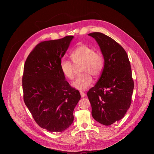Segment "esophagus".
Returning a JSON list of instances; mask_svg holds the SVG:
<instances>
[{"label": "esophagus", "mask_w": 154, "mask_h": 154, "mask_svg": "<svg viewBox=\"0 0 154 154\" xmlns=\"http://www.w3.org/2000/svg\"><path fill=\"white\" fill-rule=\"evenodd\" d=\"M80 95H81L82 97H84L86 96V94L85 92H82V91H80Z\"/></svg>", "instance_id": "34e87169"}]
</instances>
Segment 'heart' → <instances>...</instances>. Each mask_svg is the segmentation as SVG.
<instances>
[{
	"label": "heart",
	"mask_w": 154,
	"mask_h": 154,
	"mask_svg": "<svg viewBox=\"0 0 154 154\" xmlns=\"http://www.w3.org/2000/svg\"><path fill=\"white\" fill-rule=\"evenodd\" d=\"M70 57L74 63L68 60L62 59L60 63V70L65 77L72 80L75 77V66L82 63L80 72L83 74L78 76L72 85L76 89L85 91L93 82L91 75L98 77L101 74L104 67L103 57L92 47L82 44L71 52Z\"/></svg>",
	"instance_id": "heart-1"
}]
</instances>
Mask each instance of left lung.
Instances as JSON below:
<instances>
[{
	"label": "left lung",
	"instance_id": "left-lung-1",
	"mask_svg": "<svg viewBox=\"0 0 154 154\" xmlns=\"http://www.w3.org/2000/svg\"><path fill=\"white\" fill-rule=\"evenodd\" d=\"M88 35L97 42L104 59L101 75L87 96L92 116L98 122L110 125L122 119L131 106L134 82L130 61L124 48L100 32Z\"/></svg>",
	"mask_w": 154,
	"mask_h": 154
}]
</instances>
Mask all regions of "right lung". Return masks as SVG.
Masks as SVG:
<instances>
[{"label": "right lung", "mask_w": 154, "mask_h": 154, "mask_svg": "<svg viewBox=\"0 0 154 154\" xmlns=\"http://www.w3.org/2000/svg\"><path fill=\"white\" fill-rule=\"evenodd\" d=\"M74 36L38 44L28 55L23 67V101L35 122L51 132H61L74 121L79 91L66 80L60 67Z\"/></svg>", "instance_id": "add662e5"}]
</instances>
